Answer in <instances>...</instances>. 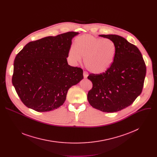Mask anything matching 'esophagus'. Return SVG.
<instances>
[{"mask_svg": "<svg viewBox=\"0 0 157 157\" xmlns=\"http://www.w3.org/2000/svg\"><path fill=\"white\" fill-rule=\"evenodd\" d=\"M83 76H84V78H87V76H88V73H87V71H84V72H83Z\"/></svg>", "mask_w": 157, "mask_h": 157, "instance_id": "esophagus-1", "label": "esophagus"}]
</instances>
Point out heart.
Masks as SVG:
<instances>
[{
	"label": "heart",
	"mask_w": 157,
	"mask_h": 157,
	"mask_svg": "<svg viewBox=\"0 0 157 157\" xmlns=\"http://www.w3.org/2000/svg\"><path fill=\"white\" fill-rule=\"evenodd\" d=\"M116 54V45L112 40L86 34L75 40L74 47L70 49L68 56L73 63L80 62L84 58L86 68L91 73L100 74L113 64Z\"/></svg>",
	"instance_id": "obj_1"
}]
</instances>
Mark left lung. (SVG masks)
Instances as JSON below:
<instances>
[{"label":"left lung","mask_w":157,"mask_h":157,"mask_svg":"<svg viewBox=\"0 0 157 157\" xmlns=\"http://www.w3.org/2000/svg\"><path fill=\"white\" fill-rule=\"evenodd\" d=\"M116 45L114 61L103 73L90 74L93 83L88 92L90 105L104 113H115L131 105L141 94L146 75V66L139 48L117 35H100Z\"/></svg>","instance_id":"obj_1"}]
</instances>
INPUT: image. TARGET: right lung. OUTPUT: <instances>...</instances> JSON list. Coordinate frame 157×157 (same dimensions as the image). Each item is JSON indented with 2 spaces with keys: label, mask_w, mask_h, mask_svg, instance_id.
I'll return each instance as SVG.
<instances>
[{
  "label": "right lung",
  "mask_w": 157,
  "mask_h": 157,
  "mask_svg": "<svg viewBox=\"0 0 157 157\" xmlns=\"http://www.w3.org/2000/svg\"><path fill=\"white\" fill-rule=\"evenodd\" d=\"M69 32L27 43L16 56L12 84L27 107L47 112L59 107L68 89L83 79V71L68 64L66 58L73 38Z\"/></svg>",
  "instance_id": "add662e5"
}]
</instances>
